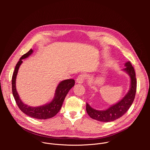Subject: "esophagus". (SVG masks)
Masks as SVG:
<instances>
[{"label":"esophagus","mask_w":150,"mask_h":150,"mask_svg":"<svg viewBox=\"0 0 150 150\" xmlns=\"http://www.w3.org/2000/svg\"><path fill=\"white\" fill-rule=\"evenodd\" d=\"M85 78V75L84 74H81L78 76V78L76 79V81L78 83H82L83 82Z\"/></svg>","instance_id":"34e87169"}]
</instances>
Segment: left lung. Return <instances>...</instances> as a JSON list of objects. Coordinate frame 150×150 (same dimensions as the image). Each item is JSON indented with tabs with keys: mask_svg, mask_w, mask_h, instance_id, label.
Here are the masks:
<instances>
[{
	"mask_svg": "<svg viewBox=\"0 0 150 150\" xmlns=\"http://www.w3.org/2000/svg\"><path fill=\"white\" fill-rule=\"evenodd\" d=\"M125 65L126 68L123 71H126L131 78V87L129 91L120 101L111 105L109 108L105 110H95L87 103L86 111L92 119L104 122H112L122 116L131 106L137 91V79L135 72L131 63L127 62Z\"/></svg>",
	"mask_w": 150,
	"mask_h": 150,
	"instance_id": "obj_1",
	"label": "left lung"
}]
</instances>
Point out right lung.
Masks as SVG:
<instances>
[{
	"label": "right lung",
	"instance_id": "1",
	"mask_svg": "<svg viewBox=\"0 0 150 150\" xmlns=\"http://www.w3.org/2000/svg\"><path fill=\"white\" fill-rule=\"evenodd\" d=\"M33 50L21 56L16 65L12 79V90L15 100L19 109L25 115L38 119H47L54 117L60 110L63 101L69 91L74 86L75 80L72 79H66L60 82L56 88L54 97L52 101L44 105L31 107L24 104L20 99L16 89V78L19 68L23 63V59L28 57Z\"/></svg>",
	"mask_w": 150,
	"mask_h": 150
}]
</instances>
